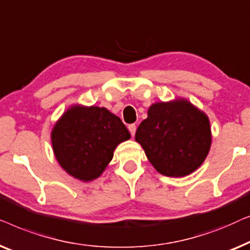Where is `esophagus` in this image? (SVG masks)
<instances>
[{
	"label": "esophagus",
	"mask_w": 250,
	"mask_h": 250,
	"mask_svg": "<svg viewBox=\"0 0 250 250\" xmlns=\"http://www.w3.org/2000/svg\"><path fill=\"white\" fill-rule=\"evenodd\" d=\"M128 129H129L130 133H131L132 136H135V133H136V130H137V126H136V125H130L128 126Z\"/></svg>",
	"instance_id": "34e87169"
}]
</instances>
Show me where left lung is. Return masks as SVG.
<instances>
[{
	"label": "left lung",
	"instance_id": "left-lung-1",
	"mask_svg": "<svg viewBox=\"0 0 250 250\" xmlns=\"http://www.w3.org/2000/svg\"><path fill=\"white\" fill-rule=\"evenodd\" d=\"M135 139L159 173L181 178L206 160L212 145L209 119L187 98L156 102L139 125Z\"/></svg>",
	"mask_w": 250,
	"mask_h": 250
}]
</instances>
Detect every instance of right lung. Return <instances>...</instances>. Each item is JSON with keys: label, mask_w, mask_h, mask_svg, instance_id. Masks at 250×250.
<instances>
[{"label": "right lung", "mask_w": 250, "mask_h": 250, "mask_svg": "<svg viewBox=\"0 0 250 250\" xmlns=\"http://www.w3.org/2000/svg\"><path fill=\"white\" fill-rule=\"evenodd\" d=\"M121 119L106 107L73 104L51 131L56 161L69 175L83 182L101 177L119 144L130 139Z\"/></svg>", "instance_id": "1"}]
</instances>
